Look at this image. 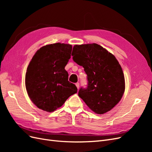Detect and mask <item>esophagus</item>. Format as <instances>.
I'll list each match as a JSON object with an SVG mask.
<instances>
[{
	"label": "esophagus",
	"instance_id": "obj_1",
	"mask_svg": "<svg viewBox=\"0 0 152 152\" xmlns=\"http://www.w3.org/2000/svg\"><path fill=\"white\" fill-rule=\"evenodd\" d=\"M75 85H76V86H77V89H79V82H77V83H76Z\"/></svg>",
	"mask_w": 152,
	"mask_h": 152
}]
</instances>
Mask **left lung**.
<instances>
[{
  "label": "left lung",
  "mask_w": 152,
  "mask_h": 152,
  "mask_svg": "<svg viewBox=\"0 0 152 152\" xmlns=\"http://www.w3.org/2000/svg\"><path fill=\"white\" fill-rule=\"evenodd\" d=\"M73 60L82 66L87 87L79 91V97L97 114L111 110L120 102L125 91V79L117 59L97 44L75 45Z\"/></svg>",
  "instance_id": "8db88e82"
}]
</instances>
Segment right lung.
I'll return each mask as SVG.
<instances>
[{
  "label": "right lung",
  "instance_id": "right-lung-1",
  "mask_svg": "<svg viewBox=\"0 0 152 152\" xmlns=\"http://www.w3.org/2000/svg\"><path fill=\"white\" fill-rule=\"evenodd\" d=\"M72 50L70 44H49L40 48L32 58L26 70L25 86L29 98L39 108L52 112L77 93V87L68 81L65 69Z\"/></svg>",
  "mask_w": 152,
  "mask_h": 152
}]
</instances>
